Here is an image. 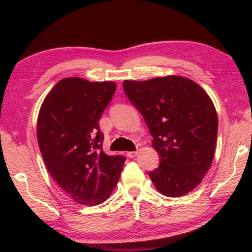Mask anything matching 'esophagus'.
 I'll list each match as a JSON object with an SVG mask.
<instances>
[{"instance_id": "esophagus-1", "label": "esophagus", "mask_w": 252, "mask_h": 252, "mask_svg": "<svg viewBox=\"0 0 252 252\" xmlns=\"http://www.w3.org/2000/svg\"><path fill=\"white\" fill-rule=\"evenodd\" d=\"M126 156L130 157V158H134L135 156H137V152H127Z\"/></svg>"}]
</instances>
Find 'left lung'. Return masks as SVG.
Here are the masks:
<instances>
[{
  "label": "left lung",
  "mask_w": 252,
  "mask_h": 252,
  "mask_svg": "<svg viewBox=\"0 0 252 252\" xmlns=\"http://www.w3.org/2000/svg\"><path fill=\"white\" fill-rule=\"evenodd\" d=\"M123 89L153 136L160 164L149 172L157 190L180 197L200 184L215 157L218 115L199 84L179 76L125 80Z\"/></svg>",
  "instance_id": "obj_1"
}]
</instances>
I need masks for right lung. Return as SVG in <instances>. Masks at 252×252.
I'll return each instance as SVG.
<instances>
[{
	"mask_svg": "<svg viewBox=\"0 0 252 252\" xmlns=\"http://www.w3.org/2000/svg\"><path fill=\"white\" fill-rule=\"evenodd\" d=\"M116 88L112 81L62 79L46 95L37 116L36 137L46 169L80 205L96 206L109 198L126 161L101 148L98 121Z\"/></svg>",
	"mask_w": 252,
	"mask_h": 252,
	"instance_id": "right-lung-1",
	"label": "right lung"
}]
</instances>
